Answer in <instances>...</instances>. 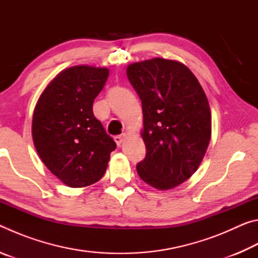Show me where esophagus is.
<instances>
[{"label":"esophagus","instance_id":"34e87169","mask_svg":"<svg viewBox=\"0 0 258 258\" xmlns=\"http://www.w3.org/2000/svg\"><path fill=\"white\" fill-rule=\"evenodd\" d=\"M115 139V141H116V145L117 146H120L121 143H123L124 141H125V139H126V134H120V135H117V137H115L113 138Z\"/></svg>","mask_w":258,"mask_h":258}]
</instances>
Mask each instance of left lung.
<instances>
[{
  "mask_svg": "<svg viewBox=\"0 0 258 258\" xmlns=\"http://www.w3.org/2000/svg\"><path fill=\"white\" fill-rule=\"evenodd\" d=\"M128 81L142 102L146 158L137 171L158 190L182 184L197 171L212 135L206 94L189 68L154 58L131 63Z\"/></svg>",
  "mask_w": 258,
  "mask_h": 258,
  "instance_id": "obj_1",
  "label": "left lung"
}]
</instances>
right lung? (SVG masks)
Here are the masks:
<instances>
[{"mask_svg": "<svg viewBox=\"0 0 258 258\" xmlns=\"http://www.w3.org/2000/svg\"><path fill=\"white\" fill-rule=\"evenodd\" d=\"M108 75L104 67L64 69L45 87L34 109L35 149L47 169L71 187L98 182L116 148L92 109Z\"/></svg>", "mask_w": 258, "mask_h": 258, "instance_id": "obj_1", "label": "right lung"}]
</instances>
